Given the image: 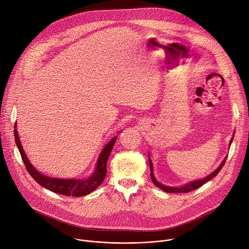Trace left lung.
<instances>
[{
	"instance_id": "1",
	"label": "left lung",
	"mask_w": 249,
	"mask_h": 249,
	"mask_svg": "<svg viewBox=\"0 0 249 249\" xmlns=\"http://www.w3.org/2000/svg\"><path fill=\"white\" fill-rule=\"evenodd\" d=\"M232 139H233V138H231V141H230V145H231V142H232ZM226 159H227V156H226V157H225V159L222 161V163L219 165V167H218L214 172H212L210 175H208L207 177H205V178H203V179H201V180H197V181L191 182V183H189V184H187V185H184V186H182V187H179V188H173V187L164 186V185H162V184H160L159 182H157V181H156V179H155V177H154V175H153V167H152V163H151L150 158L148 157L149 167H150V178H151L152 183H153L156 187L160 188L162 191L166 192V193H170V194H172V193H173V194L190 193V192H192V191H194V190H196V189H198L199 187H201L202 185H204L205 183H207L208 181H210L211 179H213V178H214V177H215V176L220 172V170L223 168L224 164H225V162H226Z\"/></svg>"
}]
</instances>
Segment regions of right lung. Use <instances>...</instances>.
I'll use <instances>...</instances> for the list:
<instances>
[{"label": "right lung", "mask_w": 249, "mask_h": 249, "mask_svg": "<svg viewBox=\"0 0 249 249\" xmlns=\"http://www.w3.org/2000/svg\"><path fill=\"white\" fill-rule=\"evenodd\" d=\"M15 139H16V143L18 147V150L20 152L21 158L25 164V167L31 177L42 187L59 195L63 196H84L86 195L91 194L94 192L105 180L106 175H107V159L109 157V154L113 148V145L116 142V137H114L102 150L98 162H97V166L96 169L91 177L88 179H83V180H78V179H70V180H65V179H57V178H51L48 176H45L41 174L39 171H37L33 165L30 163L28 160L23 147L21 145L18 133L17 130V124L15 125Z\"/></svg>", "instance_id": "right-lung-1"}]
</instances>
